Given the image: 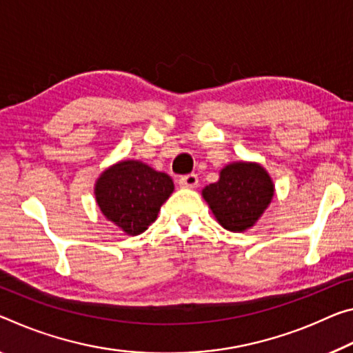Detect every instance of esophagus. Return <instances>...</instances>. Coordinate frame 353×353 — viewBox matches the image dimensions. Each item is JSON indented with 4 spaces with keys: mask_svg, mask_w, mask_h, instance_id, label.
Listing matches in <instances>:
<instances>
[{
    "mask_svg": "<svg viewBox=\"0 0 353 353\" xmlns=\"http://www.w3.org/2000/svg\"><path fill=\"white\" fill-rule=\"evenodd\" d=\"M179 185L185 188H194L198 185V176L196 174H185L179 179Z\"/></svg>",
    "mask_w": 353,
    "mask_h": 353,
    "instance_id": "34e87169",
    "label": "esophagus"
}]
</instances>
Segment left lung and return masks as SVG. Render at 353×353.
Returning a JSON list of instances; mask_svg holds the SVG:
<instances>
[{"mask_svg": "<svg viewBox=\"0 0 353 353\" xmlns=\"http://www.w3.org/2000/svg\"><path fill=\"white\" fill-rule=\"evenodd\" d=\"M215 218L228 231L242 232L254 225L273 198V183L264 168L256 163L228 165L220 181L203 190Z\"/></svg>", "mask_w": 353, "mask_h": 353, "instance_id": "obj_1", "label": "left lung"}]
</instances>
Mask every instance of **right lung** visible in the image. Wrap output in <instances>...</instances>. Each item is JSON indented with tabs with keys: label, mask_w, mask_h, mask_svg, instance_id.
<instances>
[{
	"label": "right lung",
	"mask_w": 353,
	"mask_h": 353,
	"mask_svg": "<svg viewBox=\"0 0 353 353\" xmlns=\"http://www.w3.org/2000/svg\"><path fill=\"white\" fill-rule=\"evenodd\" d=\"M174 190L171 177L141 161H121L106 170L96 183V199L102 214L122 231L137 236L159 215L161 204Z\"/></svg>",
	"instance_id": "right-lung-1"
}]
</instances>
